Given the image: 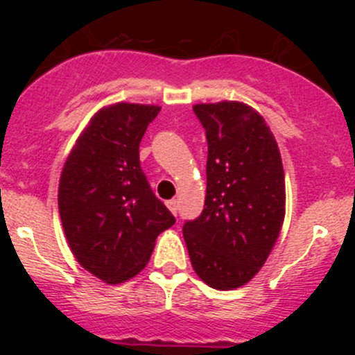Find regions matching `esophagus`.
<instances>
[{"label":"esophagus","instance_id":"esophagus-1","mask_svg":"<svg viewBox=\"0 0 355 355\" xmlns=\"http://www.w3.org/2000/svg\"><path fill=\"white\" fill-rule=\"evenodd\" d=\"M166 206H168V209L171 211V213L177 214V211H178V200H177V199L166 200Z\"/></svg>","mask_w":355,"mask_h":355}]
</instances>
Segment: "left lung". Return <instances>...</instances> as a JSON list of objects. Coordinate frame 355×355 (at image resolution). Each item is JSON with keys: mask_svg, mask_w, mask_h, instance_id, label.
<instances>
[{"mask_svg": "<svg viewBox=\"0 0 355 355\" xmlns=\"http://www.w3.org/2000/svg\"><path fill=\"white\" fill-rule=\"evenodd\" d=\"M206 130V200L184 223L192 268L216 290L247 284L270 256L285 218V173L264 118L235 101L196 105Z\"/></svg>", "mask_w": 355, "mask_h": 355, "instance_id": "1", "label": "left lung"}]
</instances>
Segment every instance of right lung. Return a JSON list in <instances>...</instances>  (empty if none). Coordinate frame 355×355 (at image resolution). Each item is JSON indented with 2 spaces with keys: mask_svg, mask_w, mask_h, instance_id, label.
<instances>
[{
  "mask_svg": "<svg viewBox=\"0 0 355 355\" xmlns=\"http://www.w3.org/2000/svg\"><path fill=\"white\" fill-rule=\"evenodd\" d=\"M161 108H103L75 142L58 189L68 245L78 263L106 284H121L148 264L156 237L175 216L151 191L139 144Z\"/></svg>",
  "mask_w": 355,
  "mask_h": 355,
  "instance_id": "right-lung-1",
  "label": "right lung"
}]
</instances>
